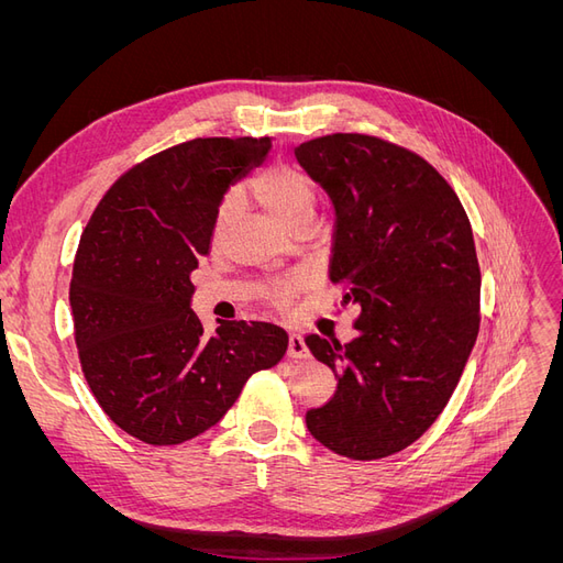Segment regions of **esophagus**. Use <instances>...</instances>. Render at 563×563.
Instances as JSON below:
<instances>
[{"mask_svg":"<svg viewBox=\"0 0 563 563\" xmlns=\"http://www.w3.org/2000/svg\"><path fill=\"white\" fill-rule=\"evenodd\" d=\"M286 354L291 356V360H308L310 350H308V345H305L302 335H298V333L288 335V350H286Z\"/></svg>","mask_w":563,"mask_h":563,"instance_id":"1","label":"esophagus"}]
</instances>
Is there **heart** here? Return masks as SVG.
I'll return each mask as SVG.
<instances>
[{"instance_id": "b5f03b06", "label": "heart", "mask_w": 563, "mask_h": 563, "mask_svg": "<svg viewBox=\"0 0 563 563\" xmlns=\"http://www.w3.org/2000/svg\"><path fill=\"white\" fill-rule=\"evenodd\" d=\"M251 195L258 199L261 207L275 216L279 223L288 230L298 228L300 223H310L317 211L319 187L308 168L294 162H272L255 172L249 180ZM240 209V199L228 195L216 211L213 220V244L223 242V236L232 223V218ZM305 286L302 277H291L267 291V300L275 308H286L291 298Z\"/></svg>"}]
</instances>
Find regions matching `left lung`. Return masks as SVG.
Masks as SVG:
<instances>
[{"mask_svg":"<svg viewBox=\"0 0 563 563\" xmlns=\"http://www.w3.org/2000/svg\"><path fill=\"white\" fill-rule=\"evenodd\" d=\"M296 157L333 199L331 279L345 288L343 305L362 308L350 343L305 338L338 376L335 395L305 422L333 453L378 460L444 411L479 333L470 218L430 162L376 135H321Z\"/></svg>","mask_w":563,"mask_h":563,"instance_id":"obj_1","label":"left lung"}]
</instances>
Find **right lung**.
<instances>
[{
  "mask_svg": "<svg viewBox=\"0 0 563 563\" xmlns=\"http://www.w3.org/2000/svg\"><path fill=\"white\" fill-rule=\"evenodd\" d=\"M269 147L272 139L166 147L119 176L81 232L70 305L84 378L117 428L145 444L213 428L288 347L275 323L220 321L207 335L190 310L220 199Z\"/></svg>",
  "mask_w": 563,
  "mask_h": 563,
  "instance_id": "right-lung-1",
  "label": "right lung"
}]
</instances>
